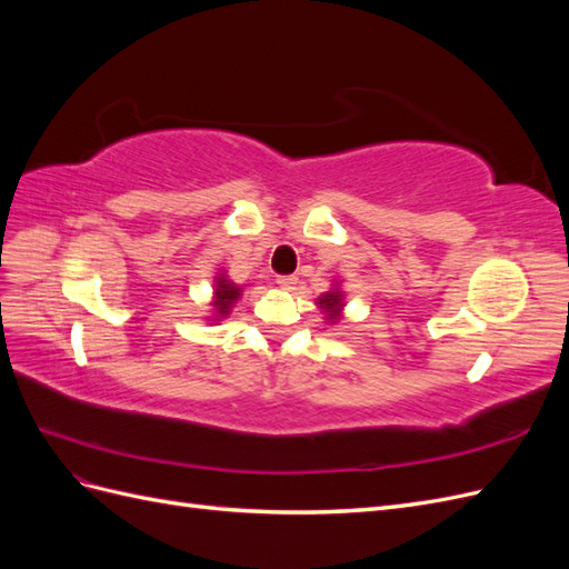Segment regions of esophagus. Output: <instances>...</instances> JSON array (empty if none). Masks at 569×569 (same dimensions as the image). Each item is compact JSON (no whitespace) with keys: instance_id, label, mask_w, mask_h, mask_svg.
I'll list each match as a JSON object with an SVG mask.
<instances>
[{"instance_id":"34e87169","label":"esophagus","mask_w":569,"mask_h":569,"mask_svg":"<svg viewBox=\"0 0 569 569\" xmlns=\"http://www.w3.org/2000/svg\"><path fill=\"white\" fill-rule=\"evenodd\" d=\"M274 282H278L282 289H295L297 278H295V274H278V280H274Z\"/></svg>"}]
</instances>
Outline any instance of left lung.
<instances>
[{
	"label": "left lung",
	"instance_id": "left-lung-1",
	"mask_svg": "<svg viewBox=\"0 0 569 569\" xmlns=\"http://www.w3.org/2000/svg\"><path fill=\"white\" fill-rule=\"evenodd\" d=\"M320 308H325L327 313H330V320H335L339 316V308H341V295L339 291H330V295H325L318 299Z\"/></svg>",
	"mask_w": 569,
	"mask_h": 569
}]
</instances>
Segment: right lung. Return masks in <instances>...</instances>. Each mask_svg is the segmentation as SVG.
<instances>
[{
	"label": "right lung",
	"instance_id": "add662e5",
	"mask_svg": "<svg viewBox=\"0 0 569 569\" xmlns=\"http://www.w3.org/2000/svg\"><path fill=\"white\" fill-rule=\"evenodd\" d=\"M239 287H234L232 282H228V280H218V284H216V306H218V313L220 316H228L230 313V308H232V303L237 301V297H239Z\"/></svg>",
	"mask_w": 569,
	"mask_h": 569
}]
</instances>
